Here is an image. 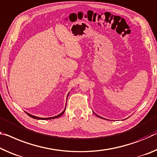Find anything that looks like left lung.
<instances>
[{
    "instance_id": "obj_1",
    "label": "left lung",
    "mask_w": 157,
    "mask_h": 157,
    "mask_svg": "<svg viewBox=\"0 0 157 157\" xmlns=\"http://www.w3.org/2000/svg\"><path fill=\"white\" fill-rule=\"evenodd\" d=\"M96 116H98V115H97V114H96ZM98 117H99V116H98ZM101 118H102V117H101Z\"/></svg>"
}]
</instances>
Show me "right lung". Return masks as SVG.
I'll list each match as a JSON object with an SVG mask.
<instances>
[{
	"instance_id": "1",
	"label": "right lung",
	"mask_w": 157,
	"mask_h": 157,
	"mask_svg": "<svg viewBox=\"0 0 157 157\" xmlns=\"http://www.w3.org/2000/svg\"><path fill=\"white\" fill-rule=\"evenodd\" d=\"M64 112H65V110H64V111L63 112V113H61L60 114H59V115L57 116H55V117H49V118H40V117H36V116H33L31 115V114H30L29 113H27V114H28L29 116L33 118V119H54V118H58L59 117H61L62 114H63L64 113Z\"/></svg>"
}]
</instances>
